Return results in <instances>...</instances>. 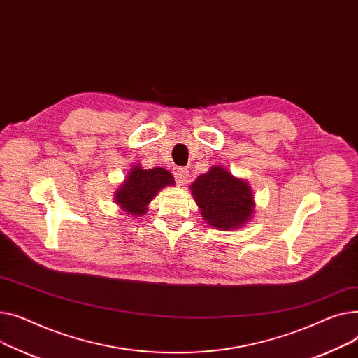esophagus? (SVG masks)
<instances>
[{"instance_id": "1", "label": "esophagus", "mask_w": 358, "mask_h": 358, "mask_svg": "<svg viewBox=\"0 0 358 358\" xmlns=\"http://www.w3.org/2000/svg\"><path fill=\"white\" fill-rule=\"evenodd\" d=\"M175 175V179H176V183L180 186V185H185L189 179V172L187 169H185V167H178V169L173 172Z\"/></svg>"}]
</instances>
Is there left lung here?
<instances>
[{
  "mask_svg": "<svg viewBox=\"0 0 358 358\" xmlns=\"http://www.w3.org/2000/svg\"><path fill=\"white\" fill-rule=\"evenodd\" d=\"M191 191L202 218L218 229L243 227L253 215V192L245 180L234 178L221 166L196 178Z\"/></svg>",
  "mask_w": 358,
  "mask_h": 358,
  "instance_id": "obj_1",
  "label": "left lung"
}]
</instances>
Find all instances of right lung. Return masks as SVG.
Instances as JSON below:
<instances>
[{"label": "right lung", "mask_w": 358, "mask_h": 358, "mask_svg": "<svg viewBox=\"0 0 358 358\" xmlns=\"http://www.w3.org/2000/svg\"><path fill=\"white\" fill-rule=\"evenodd\" d=\"M173 176L163 167L143 169L136 164L129 172L127 179L117 189L115 203L124 209L125 214L141 217L147 211V205L164 186L173 185Z\"/></svg>", "instance_id": "1"}]
</instances>
